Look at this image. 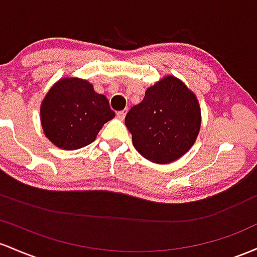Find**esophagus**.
Masks as SVG:
<instances>
[{
    "mask_svg": "<svg viewBox=\"0 0 257 257\" xmlns=\"http://www.w3.org/2000/svg\"><path fill=\"white\" fill-rule=\"evenodd\" d=\"M116 116H117V119H120V120H123V119H125V116H126V110H122V111H117V113H116Z\"/></svg>",
    "mask_w": 257,
    "mask_h": 257,
    "instance_id": "obj_1",
    "label": "esophagus"
}]
</instances>
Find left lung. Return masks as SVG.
Wrapping results in <instances>:
<instances>
[{
	"label": "left lung",
	"mask_w": 257,
	"mask_h": 257,
	"mask_svg": "<svg viewBox=\"0 0 257 257\" xmlns=\"http://www.w3.org/2000/svg\"><path fill=\"white\" fill-rule=\"evenodd\" d=\"M136 151L155 164H169L186 154L201 126L198 98L177 77L167 75L147 88L140 104L125 117Z\"/></svg>",
	"instance_id": "1"
}]
</instances>
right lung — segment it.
Segmentation results:
<instances>
[{
  "mask_svg": "<svg viewBox=\"0 0 257 257\" xmlns=\"http://www.w3.org/2000/svg\"><path fill=\"white\" fill-rule=\"evenodd\" d=\"M115 117L104 94L79 77H63L47 92L40 108L45 136L56 147L75 151L97 138L105 122Z\"/></svg>",
  "mask_w": 257,
  "mask_h": 257,
  "instance_id": "right-lung-1",
  "label": "right lung"
}]
</instances>
